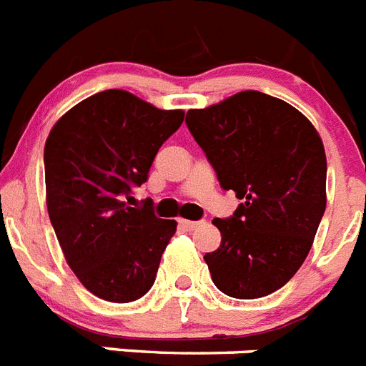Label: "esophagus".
Returning a JSON list of instances; mask_svg holds the SVG:
<instances>
[{
    "mask_svg": "<svg viewBox=\"0 0 366 366\" xmlns=\"http://www.w3.org/2000/svg\"><path fill=\"white\" fill-rule=\"evenodd\" d=\"M179 224H181V227H183V229H187V231H194V229H198V227H202L205 224L204 220H179Z\"/></svg>",
    "mask_w": 366,
    "mask_h": 366,
    "instance_id": "34e87169",
    "label": "esophagus"
}]
</instances>
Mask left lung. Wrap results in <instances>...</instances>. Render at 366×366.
Segmentation results:
<instances>
[{
  "label": "left lung",
  "mask_w": 366,
  "mask_h": 366,
  "mask_svg": "<svg viewBox=\"0 0 366 366\" xmlns=\"http://www.w3.org/2000/svg\"><path fill=\"white\" fill-rule=\"evenodd\" d=\"M185 122L222 189L242 199L213 220L222 242L204 257L213 283L231 298L272 295L298 272L326 211L322 140L298 109L257 90L192 109Z\"/></svg>",
  "instance_id": "left-lung-1"
}]
</instances>
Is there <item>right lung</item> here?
<instances>
[{
	"label": "right lung",
	"instance_id": "right-lung-1",
	"mask_svg": "<svg viewBox=\"0 0 366 366\" xmlns=\"http://www.w3.org/2000/svg\"><path fill=\"white\" fill-rule=\"evenodd\" d=\"M183 117L103 90L71 107L46 140L49 220L66 263L98 298L127 304L152 289L177 222L155 217L149 198L140 207L129 199Z\"/></svg>",
	"mask_w": 366,
	"mask_h": 366
}]
</instances>
